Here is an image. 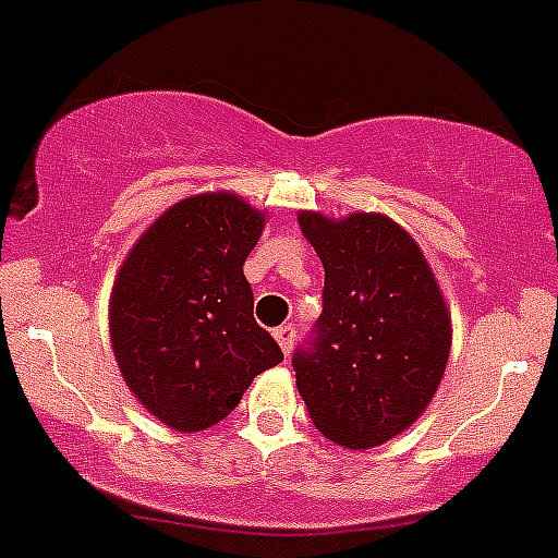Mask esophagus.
<instances>
[{
	"label": "esophagus",
	"mask_w": 558,
	"mask_h": 558,
	"mask_svg": "<svg viewBox=\"0 0 558 558\" xmlns=\"http://www.w3.org/2000/svg\"><path fill=\"white\" fill-rule=\"evenodd\" d=\"M276 342H279V349H282V354L288 356L290 351H293V342H295V329L293 326H279V329L274 331Z\"/></svg>",
	"instance_id": "esophagus-1"
}]
</instances>
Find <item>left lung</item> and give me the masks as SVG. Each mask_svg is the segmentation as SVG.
<instances>
[{"instance_id": "8db88e82", "label": "left lung", "mask_w": 558, "mask_h": 558, "mask_svg": "<svg viewBox=\"0 0 558 558\" xmlns=\"http://www.w3.org/2000/svg\"><path fill=\"white\" fill-rule=\"evenodd\" d=\"M299 227L326 270L313 349L293 356L315 428L349 451L376 448L426 412L446 376L451 313L421 245L381 213Z\"/></svg>"}]
</instances>
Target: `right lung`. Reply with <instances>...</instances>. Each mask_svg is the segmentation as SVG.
<instances>
[{"label": "right lung", "instance_id": "1", "mask_svg": "<svg viewBox=\"0 0 558 558\" xmlns=\"http://www.w3.org/2000/svg\"><path fill=\"white\" fill-rule=\"evenodd\" d=\"M265 218L232 191L193 193L149 223L116 274L112 354L137 403L173 432L221 423L282 362L243 276Z\"/></svg>", "mask_w": 558, "mask_h": 558}]
</instances>
